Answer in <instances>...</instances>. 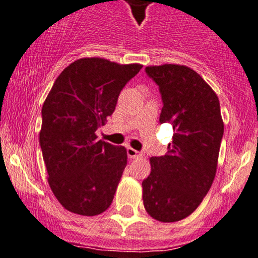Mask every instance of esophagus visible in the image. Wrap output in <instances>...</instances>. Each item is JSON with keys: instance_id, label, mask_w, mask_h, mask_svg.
Returning a JSON list of instances; mask_svg holds the SVG:
<instances>
[{"instance_id": "1", "label": "esophagus", "mask_w": 258, "mask_h": 258, "mask_svg": "<svg viewBox=\"0 0 258 258\" xmlns=\"http://www.w3.org/2000/svg\"><path fill=\"white\" fill-rule=\"evenodd\" d=\"M126 154H128V158L130 159H134V158H138V156H140L139 151L135 150V149L133 148H126Z\"/></svg>"}]
</instances>
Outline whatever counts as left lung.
<instances>
[{
  "instance_id": "1",
  "label": "left lung",
  "mask_w": 258,
  "mask_h": 258,
  "mask_svg": "<svg viewBox=\"0 0 258 258\" xmlns=\"http://www.w3.org/2000/svg\"><path fill=\"white\" fill-rule=\"evenodd\" d=\"M163 100L159 121L175 130L168 153L151 156L143 181L147 212L161 222L192 214L215 179L224 135L220 102L211 87L191 68L179 64L147 67Z\"/></svg>"
}]
</instances>
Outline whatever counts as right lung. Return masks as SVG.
Masks as SVG:
<instances>
[{
    "label": "right lung",
    "instance_id": "obj_1",
    "mask_svg": "<svg viewBox=\"0 0 258 258\" xmlns=\"http://www.w3.org/2000/svg\"><path fill=\"white\" fill-rule=\"evenodd\" d=\"M142 67L82 58L64 68L47 95L39 144L50 190L68 211L95 216L110 206L126 150L98 140L97 130Z\"/></svg>",
    "mask_w": 258,
    "mask_h": 258
}]
</instances>
